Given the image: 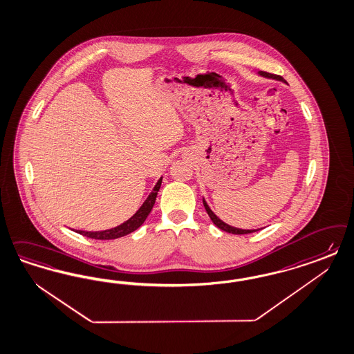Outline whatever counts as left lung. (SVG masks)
I'll list each match as a JSON object with an SVG mask.
<instances>
[{
	"label": "left lung",
	"instance_id": "1",
	"mask_svg": "<svg viewBox=\"0 0 354 354\" xmlns=\"http://www.w3.org/2000/svg\"><path fill=\"white\" fill-rule=\"evenodd\" d=\"M258 75H261L263 78L280 80V82H284V83H286L284 78H281L280 75H274V74H270V73H266V71H258ZM203 205H205V211H207L208 216L211 217L212 223L216 225L217 228H220L221 230H224V232H228V233H232V234H248V233H254V232L259 230V229H241L236 228V227H232V225H229L227 223H224L221 218H218V217L214 214V211L209 208V205H207L205 198H203Z\"/></svg>",
	"mask_w": 354,
	"mask_h": 354
}]
</instances>
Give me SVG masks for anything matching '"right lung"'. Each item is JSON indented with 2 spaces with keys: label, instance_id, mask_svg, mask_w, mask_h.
Wrapping results in <instances>:
<instances>
[{
  "label": "right lung",
  "instance_id": "1",
  "mask_svg": "<svg viewBox=\"0 0 354 354\" xmlns=\"http://www.w3.org/2000/svg\"><path fill=\"white\" fill-rule=\"evenodd\" d=\"M162 183V177H160L159 181L155 185V187L152 189V192L149 193L147 199L143 202V205L139 207L137 212L130 217L129 220H126L125 223L114 227V228L105 229V230H99V232H87V230H75L77 233H80L84 237L93 239V240H114V239H120L130 234L131 232L137 230L147 218V216L152 209V207L155 205L158 192H159L160 186Z\"/></svg>",
  "mask_w": 354,
  "mask_h": 354
}]
</instances>
